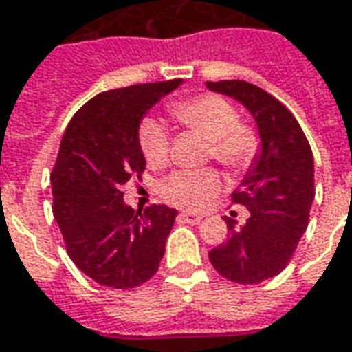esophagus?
Here are the masks:
<instances>
[{
    "label": "esophagus",
    "instance_id": "34e87169",
    "mask_svg": "<svg viewBox=\"0 0 352 352\" xmlns=\"http://www.w3.org/2000/svg\"><path fill=\"white\" fill-rule=\"evenodd\" d=\"M184 222H188V224H198L201 219H204V214L201 213H192V211H184V213L179 214Z\"/></svg>",
    "mask_w": 352,
    "mask_h": 352
}]
</instances>
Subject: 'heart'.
Listing matches in <instances>:
<instances>
[{
  "instance_id": "b5f03b06",
  "label": "heart",
  "mask_w": 352,
  "mask_h": 352,
  "mask_svg": "<svg viewBox=\"0 0 352 352\" xmlns=\"http://www.w3.org/2000/svg\"><path fill=\"white\" fill-rule=\"evenodd\" d=\"M177 122L196 131L209 141V156L221 166L241 173L258 153V138L251 126L239 122L236 107L217 94H199L177 101L171 107ZM139 148L145 162L154 169L164 168L169 160V135L164 124L146 118L139 126ZM221 188V177L214 169L175 171L162 183V198L179 207L204 206Z\"/></svg>"
}]
</instances>
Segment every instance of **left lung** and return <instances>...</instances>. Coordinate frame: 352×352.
<instances>
[{"label":"left lung","instance_id":"1","mask_svg":"<svg viewBox=\"0 0 352 352\" xmlns=\"http://www.w3.org/2000/svg\"><path fill=\"white\" fill-rule=\"evenodd\" d=\"M249 109L258 126L260 153L232 201L249 209L241 228L226 217L230 236L209 252L224 279L256 285L279 275L309 222L315 198V162L309 141L292 113L272 94L247 80L207 82Z\"/></svg>","mask_w":352,"mask_h":352}]
</instances>
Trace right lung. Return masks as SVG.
<instances>
[{
    "label": "right lung",
    "mask_w": 352,
    "mask_h": 352,
    "mask_svg": "<svg viewBox=\"0 0 352 352\" xmlns=\"http://www.w3.org/2000/svg\"><path fill=\"white\" fill-rule=\"evenodd\" d=\"M183 79L133 85L98 94L75 113L60 143L52 213L69 258L90 279L133 288L158 272L177 211L124 204L122 184L145 171L139 124Z\"/></svg>",
    "instance_id": "obj_1"
}]
</instances>
